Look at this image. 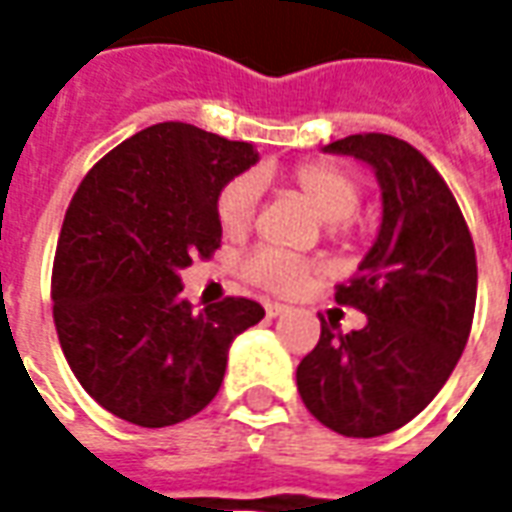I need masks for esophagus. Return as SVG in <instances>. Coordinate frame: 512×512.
<instances>
[{"instance_id": "esophagus-1", "label": "esophagus", "mask_w": 512, "mask_h": 512, "mask_svg": "<svg viewBox=\"0 0 512 512\" xmlns=\"http://www.w3.org/2000/svg\"><path fill=\"white\" fill-rule=\"evenodd\" d=\"M285 312H288V307H285V304H279V301H271V304H266L268 318H279V315H285Z\"/></svg>"}]
</instances>
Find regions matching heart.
<instances>
[{
    "mask_svg": "<svg viewBox=\"0 0 512 512\" xmlns=\"http://www.w3.org/2000/svg\"><path fill=\"white\" fill-rule=\"evenodd\" d=\"M288 183L310 202L323 222H329L332 233L348 227V219L354 216L362 202V183L354 172L329 164V161H310L301 164L288 175ZM260 205V180L255 175H238L233 178L216 200V213L222 222L224 233L244 235L257 216ZM321 266L304 260V257L288 255L279 249H257L244 260L246 279L274 293H296L318 274Z\"/></svg>",
    "mask_w": 512,
    "mask_h": 512,
    "instance_id": "b5f03b06",
    "label": "heart"
}]
</instances>
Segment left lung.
Instances as JSON below:
<instances>
[{
  "mask_svg": "<svg viewBox=\"0 0 512 512\" xmlns=\"http://www.w3.org/2000/svg\"><path fill=\"white\" fill-rule=\"evenodd\" d=\"M373 167L381 230L337 304L367 315L359 332L321 340L301 359L296 386L326 428L373 439L403 428L458 365L477 301V257L458 202L436 167L403 139L354 134L323 147Z\"/></svg>",
  "mask_w": 512,
  "mask_h": 512,
  "instance_id": "left-lung-1",
  "label": "left lung"
}]
</instances>
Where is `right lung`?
<instances>
[{"mask_svg": "<svg viewBox=\"0 0 512 512\" xmlns=\"http://www.w3.org/2000/svg\"><path fill=\"white\" fill-rule=\"evenodd\" d=\"M257 161L189 123H158L106 153L62 222L51 299L62 354L106 411L167 428L211 403L227 351L263 321L252 299L194 312L180 271L222 244L219 191Z\"/></svg>", "mask_w": 512, "mask_h": 512, "instance_id": "right-lung-1", "label": "right lung"}]
</instances>
